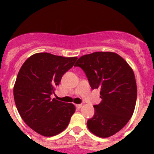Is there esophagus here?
<instances>
[{"label":"esophagus","mask_w":154,"mask_h":154,"mask_svg":"<svg viewBox=\"0 0 154 154\" xmlns=\"http://www.w3.org/2000/svg\"><path fill=\"white\" fill-rule=\"evenodd\" d=\"M82 106V104H76V105H75V107H76V108H77V109H81Z\"/></svg>","instance_id":"obj_1"}]
</instances>
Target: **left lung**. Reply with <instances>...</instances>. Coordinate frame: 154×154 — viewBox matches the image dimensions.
<instances>
[{"instance_id":"left-lung-1","label":"left lung","mask_w":154,"mask_h":154,"mask_svg":"<svg viewBox=\"0 0 154 154\" xmlns=\"http://www.w3.org/2000/svg\"><path fill=\"white\" fill-rule=\"evenodd\" d=\"M75 66L85 72L92 89H100L101 103L87 121L91 133L102 138L114 135L129 122L135 109L137 88L133 71L118 54L96 51L80 57Z\"/></svg>"}]
</instances>
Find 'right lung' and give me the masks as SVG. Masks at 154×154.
I'll list each match as a JSON object with an SVG mask.
<instances>
[{
    "mask_svg": "<svg viewBox=\"0 0 154 154\" xmlns=\"http://www.w3.org/2000/svg\"><path fill=\"white\" fill-rule=\"evenodd\" d=\"M76 60V57L36 53L19 70L14 86L16 107L24 123L40 135L62 133L75 111L72 103L51 99L50 96Z\"/></svg>",
    "mask_w": 154,
    "mask_h": 154,
    "instance_id": "1",
    "label": "right lung"
}]
</instances>
